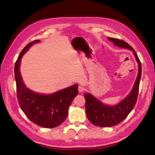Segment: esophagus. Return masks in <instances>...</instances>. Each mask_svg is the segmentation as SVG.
Segmentation results:
<instances>
[{
    "label": "esophagus",
    "instance_id": "34e87169",
    "mask_svg": "<svg viewBox=\"0 0 155 155\" xmlns=\"http://www.w3.org/2000/svg\"><path fill=\"white\" fill-rule=\"evenodd\" d=\"M78 91L80 92V93H82V92H83L84 91V87H83L82 86H78Z\"/></svg>",
    "mask_w": 155,
    "mask_h": 155
}]
</instances>
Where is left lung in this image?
Instances as JSON below:
<instances>
[{"label": "left lung", "instance_id": "8db88e82", "mask_svg": "<svg viewBox=\"0 0 155 155\" xmlns=\"http://www.w3.org/2000/svg\"><path fill=\"white\" fill-rule=\"evenodd\" d=\"M108 39L117 47L128 49L133 52L138 63L139 71L132 90L126 97L116 104L108 105L104 104L91 93H84V97L86 100L85 110L88 119L92 124L100 127L115 126L125 119L128 114L132 111L137 101L142 72V67L139 58L136 52L129 45L117 38L108 37Z\"/></svg>", "mask_w": 155, "mask_h": 155}]
</instances>
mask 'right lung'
Returning <instances> with one entry per match:
<instances>
[{
  "label": "right lung",
  "instance_id": "add662e5",
  "mask_svg": "<svg viewBox=\"0 0 155 155\" xmlns=\"http://www.w3.org/2000/svg\"><path fill=\"white\" fill-rule=\"evenodd\" d=\"M36 40L22 49L15 66V77L18 103L26 116L36 124L43 128H54L61 124L68 115V107L78 93L75 84L51 94H41L26 87L20 71L21 58Z\"/></svg>",
  "mask_w": 155,
  "mask_h": 155
}]
</instances>
